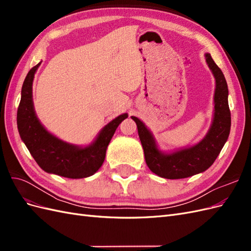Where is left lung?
Returning <instances> with one entry per match:
<instances>
[{"label": "left lung", "instance_id": "8db88e82", "mask_svg": "<svg viewBox=\"0 0 251 251\" xmlns=\"http://www.w3.org/2000/svg\"><path fill=\"white\" fill-rule=\"evenodd\" d=\"M206 63L216 79L214 120L206 136L196 146L164 154L159 151L153 135L137 117L131 118L137 125L138 135L142 144L144 158L149 169L165 179H182L206 171L215 162L218 155L228 139L231 125L228 105V88L221 69L205 54Z\"/></svg>", "mask_w": 251, "mask_h": 251}]
</instances>
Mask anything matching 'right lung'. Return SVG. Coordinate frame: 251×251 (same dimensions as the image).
<instances>
[{"mask_svg": "<svg viewBox=\"0 0 251 251\" xmlns=\"http://www.w3.org/2000/svg\"><path fill=\"white\" fill-rule=\"evenodd\" d=\"M41 63L31 68L22 87L17 124L22 140L40 168L49 174L80 179L92 176L102 165L105 151L117 126L127 117L121 114L105 126L93 143L80 148L50 134L37 119L32 101V81Z\"/></svg>", "mask_w": 251, "mask_h": 251, "instance_id": "add662e5", "label": "right lung"}]
</instances>
